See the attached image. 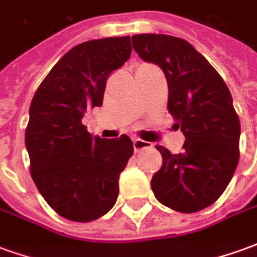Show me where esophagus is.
I'll use <instances>...</instances> for the list:
<instances>
[{
  "mask_svg": "<svg viewBox=\"0 0 257 257\" xmlns=\"http://www.w3.org/2000/svg\"><path fill=\"white\" fill-rule=\"evenodd\" d=\"M134 149L136 153H139V151L146 150V149H151V143L142 139H134Z\"/></svg>",
  "mask_w": 257,
  "mask_h": 257,
  "instance_id": "34e87169",
  "label": "esophagus"
}]
</instances>
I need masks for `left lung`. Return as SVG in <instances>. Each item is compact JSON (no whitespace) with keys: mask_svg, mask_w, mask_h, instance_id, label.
I'll use <instances>...</instances> for the list:
<instances>
[{"mask_svg":"<svg viewBox=\"0 0 257 257\" xmlns=\"http://www.w3.org/2000/svg\"><path fill=\"white\" fill-rule=\"evenodd\" d=\"M132 45L145 62L162 68L168 110L186 142L172 154L156 146L162 167L151 179L156 198L168 208L193 213L208 208L230 183L239 160V118L226 82L195 48L167 34H138Z\"/></svg>","mask_w":257,"mask_h":257,"instance_id":"8db88e82","label":"left lung"}]
</instances>
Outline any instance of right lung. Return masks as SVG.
I'll return each instance as SVG.
<instances>
[{
	"instance_id": "right-lung-1",
	"label": "right lung",
	"mask_w": 257,
	"mask_h": 257,
	"mask_svg": "<svg viewBox=\"0 0 257 257\" xmlns=\"http://www.w3.org/2000/svg\"><path fill=\"white\" fill-rule=\"evenodd\" d=\"M131 52V37L82 42L53 66L31 100L25 138L31 178L64 219L96 220L117 201L119 173L134 143L126 135L92 136L81 119L86 110L103 104L108 75Z\"/></svg>"
}]
</instances>
